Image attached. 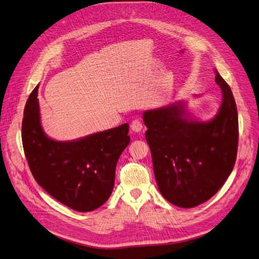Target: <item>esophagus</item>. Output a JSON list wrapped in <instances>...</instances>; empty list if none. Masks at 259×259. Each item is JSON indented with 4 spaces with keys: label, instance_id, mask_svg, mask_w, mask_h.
Masks as SVG:
<instances>
[{
    "label": "esophagus",
    "instance_id": "obj_1",
    "mask_svg": "<svg viewBox=\"0 0 259 259\" xmlns=\"http://www.w3.org/2000/svg\"><path fill=\"white\" fill-rule=\"evenodd\" d=\"M131 128L134 132H137L138 133L142 128H144V124H142V122L139 119H135V120H133V122L131 123Z\"/></svg>",
    "mask_w": 259,
    "mask_h": 259
}]
</instances>
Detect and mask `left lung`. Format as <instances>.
Here are the masks:
<instances>
[{"label":"left lung","mask_w":259,"mask_h":259,"mask_svg":"<svg viewBox=\"0 0 259 259\" xmlns=\"http://www.w3.org/2000/svg\"><path fill=\"white\" fill-rule=\"evenodd\" d=\"M223 102L211 121L187 120L181 104L144 113L156 183L169 202L193 208L209 200L233 171L239 124L231 89L214 70Z\"/></svg>","instance_id":"8db88e82"}]
</instances>
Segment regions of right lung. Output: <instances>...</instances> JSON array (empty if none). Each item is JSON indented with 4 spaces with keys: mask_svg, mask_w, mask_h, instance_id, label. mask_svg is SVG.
Here are the masks:
<instances>
[{
    "mask_svg": "<svg viewBox=\"0 0 259 259\" xmlns=\"http://www.w3.org/2000/svg\"><path fill=\"white\" fill-rule=\"evenodd\" d=\"M38 85L25 104L22 145L34 179L53 198L79 212L101 207L112 193L115 166L130 144L128 124L76 141H55L40 126Z\"/></svg>",
    "mask_w": 259,
    "mask_h": 259,
    "instance_id": "1",
    "label": "right lung"
}]
</instances>
